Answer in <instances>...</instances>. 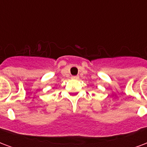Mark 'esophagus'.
<instances>
[{
    "label": "esophagus",
    "instance_id": "esophagus-1",
    "mask_svg": "<svg viewBox=\"0 0 147 147\" xmlns=\"http://www.w3.org/2000/svg\"><path fill=\"white\" fill-rule=\"evenodd\" d=\"M71 79H72V80H79V76H72L71 77Z\"/></svg>",
    "mask_w": 147,
    "mask_h": 147
}]
</instances>
